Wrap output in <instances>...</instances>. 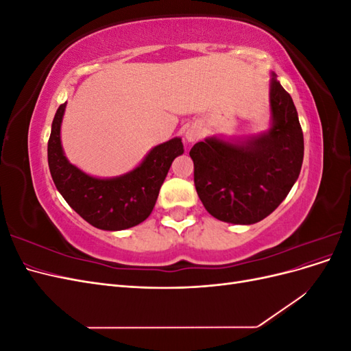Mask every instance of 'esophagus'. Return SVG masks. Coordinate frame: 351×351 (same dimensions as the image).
<instances>
[{
    "label": "esophagus",
    "instance_id": "esophagus-1",
    "mask_svg": "<svg viewBox=\"0 0 351 351\" xmlns=\"http://www.w3.org/2000/svg\"><path fill=\"white\" fill-rule=\"evenodd\" d=\"M184 136H186L187 142H196L200 137V132H199L197 127H190V129H187Z\"/></svg>",
    "mask_w": 351,
    "mask_h": 351
}]
</instances>
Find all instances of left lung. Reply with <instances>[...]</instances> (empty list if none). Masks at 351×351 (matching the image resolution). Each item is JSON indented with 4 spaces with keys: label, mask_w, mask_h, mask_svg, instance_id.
<instances>
[{
    "label": "left lung",
    "mask_w": 351,
    "mask_h": 351,
    "mask_svg": "<svg viewBox=\"0 0 351 351\" xmlns=\"http://www.w3.org/2000/svg\"><path fill=\"white\" fill-rule=\"evenodd\" d=\"M269 86L268 132L234 143L208 137L190 149L199 199L219 221L246 226L262 221L299 178L304 152L299 117L277 77Z\"/></svg>",
    "instance_id": "left-lung-1"
}]
</instances>
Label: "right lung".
<instances>
[{"label": "right lung", "mask_w": 351, "mask_h": 351, "mask_svg": "<svg viewBox=\"0 0 351 351\" xmlns=\"http://www.w3.org/2000/svg\"><path fill=\"white\" fill-rule=\"evenodd\" d=\"M66 104H61L51 127L48 165L61 196L90 226L119 231L141 224L155 206L164 180L176 156L184 152L180 137L155 146L133 171L114 178L84 174L64 156L60 129Z\"/></svg>", "instance_id": "obj_1"}]
</instances>
